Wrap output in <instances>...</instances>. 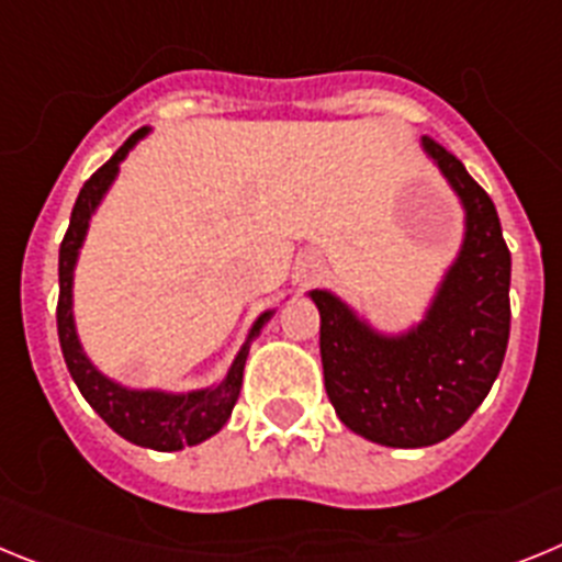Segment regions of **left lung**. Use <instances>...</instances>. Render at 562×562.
<instances>
[{"mask_svg": "<svg viewBox=\"0 0 562 562\" xmlns=\"http://www.w3.org/2000/svg\"><path fill=\"white\" fill-rule=\"evenodd\" d=\"M422 148L464 205V241L425 321L380 335L337 295L312 290L321 312V360L329 402L349 430L385 448H428L464 425L509 342L513 258L490 193L430 137Z\"/></svg>", "mask_w": 562, "mask_h": 562, "instance_id": "8db88e82", "label": "left lung"}]
</instances>
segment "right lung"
Wrapping results in <instances>:
<instances>
[{"label":"right lung","instance_id":"add662e5","mask_svg":"<svg viewBox=\"0 0 562 562\" xmlns=\"http://www.w3.org/2000/svg\"><path fill=\"white\" fill-rule=\"evenodd\" d=\"M148 128H137V132L123 143L117 151L98 168L87 182H83L81 193H78L72 216H69V227L64 233L61 250H58V342H61L64 362H67L69 374L76 380L78 391L83 400L95 408V414L106 422L109 428L117 436H123L132 445L140 448L160 450V453H171V450H182L188 445H200V441L211 439L213 434H220L222 425L231 419L233 405L241 391V376H245V362L250 355L252 337L261 331V326L272 317V312H265L252 324L250 335H247L245 346L233 360L231 371L225 380L213 389L191 391V394H166V391H132L123 389L109 376L89 362L83 355L81 342L76 335V321H72V270H76L78 250L87 236L89 220L95 207L101 205L103 193L109 191L112 180L117 177V166L134 148V143L143 140Z\"/></svg>","mask_w":562,"mask_h":562}]
</instances>
